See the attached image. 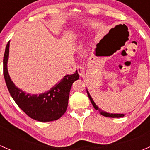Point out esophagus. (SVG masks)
Returning <instances> with one entry per match:
<instances>
[{"label": "esophagus", "instance_id": "esophagus-1", "mask_svg": "<svg viewBox=\"0 0 150 150\" xmlns=\"http://www.w3.org/2000/svg\"><path fill=\"white\" fill-rule=\"evenodd\" d=\"M77 70H78V74H79L81 76L83 74V67H82V66H78V67H77Z\"/></svg>", "mask_w": 150, "mask_h": 150}]
</instances>
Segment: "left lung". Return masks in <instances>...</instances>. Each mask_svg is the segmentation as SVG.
Wrapping results in <instances>:
<instances>
[{"label":"left lung","mask_w":150,"mask_h":150,"mask_svg":"<svg viewBox=\"0 0 150 150\" xmlns=\"http://www.w3.org/2000/svg\"><path fill=\"white\" fill-rule=\"evenodd\" d=\"M87 95H88V96H89V98H90V102H91L92 105H93V106L94 107V108H95L96 110H98V111H99V114H102V116H104V117H112V118H116V117L119 118V117H124L123 114H109V113H107V112H105V111H104V110H102V109L98 108V106L96 105V103L94 102V101L93 100L92 97L90 96V93H89V92L87 91Z\"/></svg>","instance_id":"left-lung-1"}]
</instances>
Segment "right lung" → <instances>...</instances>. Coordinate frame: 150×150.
Listing matches in <instances>:
<instances>
[{"instance_id":"obj_1","label":"right lung","mask_w":150,"mask_h":150,"mask_svg":"<svg viewBox=\"0 0 150 150\" xmlns=\"http://www.w3.org/2000/svg\"><path fill=\"white\" fill-rule=\"evenodd\" d=\"M9 48V42L6 45L4 56V76L9 93L17 105L28 117L35 120L50 122L60 119L67 110L72 83L79 78L78 72L64 76L59 83L45 93L40 95L26 93L16 87L8 73Z\"/></svg>"}]
</instances>
